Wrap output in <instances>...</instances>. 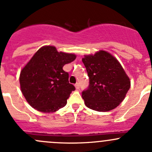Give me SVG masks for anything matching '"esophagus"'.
Wrapping results in <instances>:
<instances>
[{"label": "esophagus", "instance_id": "obj_1", "mask_svg": "<svg viewBox=\"0 0 152 152\" xmlns=\"http://www.w3.org/2000/svg\"><path fill=\"white\" fill-rule=\"evenodd\" d=\"M75 87H76V89H79L80 88V84H79V83H76V84H75Z\"/></svg>", "mask_w": 152, "mask_h": 152}]
</instances>
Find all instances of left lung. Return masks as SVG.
Wrapping results in <instances>:
<instances>
[{
	"instance_id": "left-lung-1",
	"label": "left lung",
	"mask_w": 152,
	"mask_h": 152,
	"mask_svg": "<svg viewBox=\"0 0 152 152\" xmlns=\"http://www.w3.org/2000/svg\"><path fill=\"white\" fill-rule=\"evenodd\" d=\"M82 62L89 81L81 93L87 107L103 112L117 107L130 87V79L120 63L105 51L85 56Z\"/></svg>"
}]
</instances>
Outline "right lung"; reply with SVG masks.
<instances>
[{
  "instance_id": "1",
  "label": "right lung",
  "mask_w": 152,
  "mask_h": 152,
  "mask_svg": "<svg viewBox=\"0 0 152 152\" xmlns=\"http://www.w3.org/2000/svg\"><path fill=\"white\" fill-rule=\"evenodd\" d=\"M76 57L73 54L58 52L52 46L41 47L33 55L20 76L22 94L33 108L51 113L66 105L76 88L69 83V74L63 67Z\"/></svg>"
}]
</instances>
